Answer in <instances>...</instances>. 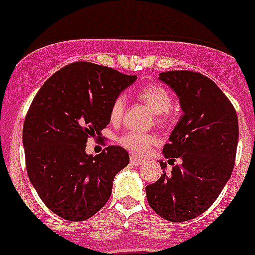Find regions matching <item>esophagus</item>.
I'll list each match as a JSON object with an SVG mask.
<instances>
[{
	"label": "esophagus",
	"instance_id": "esophagus-1",
	"mask_svg": "<svg viewBox=\"0 0 255 255\" xmlns=\"http://www.w3.org/2000/svg\"><path fill=\"white\" fill-rule=\"evenodd\" d=\"M130 161H131V163L135 164V166H140V164L144 163L143 159L136 158V157H134V155H131V158H130Z\"/></svg>",
	"mask_w": 255,
	"mask_h": 255
}]
</instances>
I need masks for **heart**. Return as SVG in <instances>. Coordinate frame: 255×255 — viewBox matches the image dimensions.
Wrapping results in <instances>:
<instances>
[{
  "instance_id": "b5f03b06",
  "label": "heart",
  "mask_w": 255,
  "mask_h": 255,
  "mask_svg": "<svg viewBox=\"0 0 255 255\" xmlns=\"http://www.w3.org/2000/svg\"><path fill=\"white\" fill-rule=\"evenodd\" d=\"M138 98L149 108L154 115H157L158 124H166L168 120V114L172 105V98L163 87L157 84L145 85L138 92ZM125 110V98L119 96L114 101L110 110V119L112 123H117L123 117ZM155 138L149 134H139V132H126L120 136L119 143L124 148L131 152L135 155H143L149 150V148L154 144Z\"/></svg>"
}]
</instances>
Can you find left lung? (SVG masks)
<instances>
[{
  "mask_svg": "<svg viewBox=\"0 0 255 255\" xmlns=\"http://www.w3.org/2000/svg\"><path fill=\"white\" fill-rule=\"evenodd\" d=\"M159 80L179 98L182 116L164 144L163 155L181 158L145 188L149 206L171 222L198 217L215 203L229 181L239 140L236 111L209 78L180 70L159 74Z\"/></svg>",
  "mask_w": 255,
  "mask_h": 255,
  "instance_id": "left-lung-1",
  "label": "left lung"
}]
</instances>
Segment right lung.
Returning <instances> with one entry per match:
<instances>
[{"label":"right lung","mask_w":255,"mask_h":255,"mask_svg":"<svg viewBox=\"0 0 255 255\" xmlns=\"http://www.w3.org/2000/svg\"><path fill=\"white\" fill-rule=\"evenodd\" d=\"M136 80L111 67L74 62L42 85L22 128L26 171L43 203L67 221L94 216L111 197L117 172L129 164V153L108 145L87 154L88 138H101L110 110Z\"/></svg>","instance_id":"obj_1"}]
</instances>
